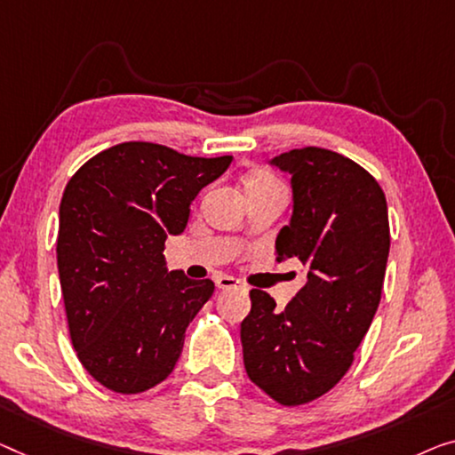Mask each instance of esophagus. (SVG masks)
Segmentation results:
<instances>
[{
  "instance_id": "34e87169",
  "label": "esophagus",
  "mask_w": 455,
  "mask_h": 455,
  "mask_svg": "<svg viewBox=\"0 0 455 455\" xmlns=\"http://www.w3.org/2000/svg\"><path fill=\"white\" fill-rule=\"evenodd\" d=\"M239 280H235L233 275H220L219 280H216V286L219 290H233V288H239Z\"/></svg>"
}]
</instances>
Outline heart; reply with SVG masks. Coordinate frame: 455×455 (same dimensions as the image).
Masks as SVG:
<instances>
[{
	"instance_id": "b5f03b06",
	"label": "heart",
	"mask_w": 455,
	"mask_h": 455,
	"mask_svg": "<svg viewBox=\"0 0 455 455\" xmlns=\"http://www.w3.org/2000/svg\"><path fill=\"white\" fill-rule=\"evenodd\" d=\"M249 188H282L280 180L269 172H255L251 173L245 181V189Z\"/></svg>"
}]
</instances>
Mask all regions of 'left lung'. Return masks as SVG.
I'll list each match as a JSON object with an SVG mask.
<instances>
[{"label": "left lung", "instance_id": "obj_1", "mask_svg": "<svg viewBox=\"0 0 455 455\" xmlns=\"http://www.w3.org/2000/svg\"><path fill=\"white\" fill-rule=\"evenodd\" d=\"M271 163L292 175L294 194L292 219L275 239L277 261L294 257L308 274L283 310L251 290L243 359L269 398L298 406L347 374L368 333L390 251L388 208L374 175L329 148H292Z\"/></svg>", "mask_w": 455, "mask_h": 455}]
</instances>
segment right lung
<instances>
[{"label": "right lung", "mask_w": 455, "mask_h": 455, "mask_svg": "<svg viewBox=\"0 0 455 455\" xmlns=\"http://www.w3.org/2000/svg\"><path fill=\"white\" fill-rule=\"evenodd\" d=\"M233 157L128 140L81 165L59 208L57 266L71 343L108 390L139 395L172 374L212 280L167 271L165 241Z\"/></svg>", "instance_id": "add662e5"}]
</instances>
